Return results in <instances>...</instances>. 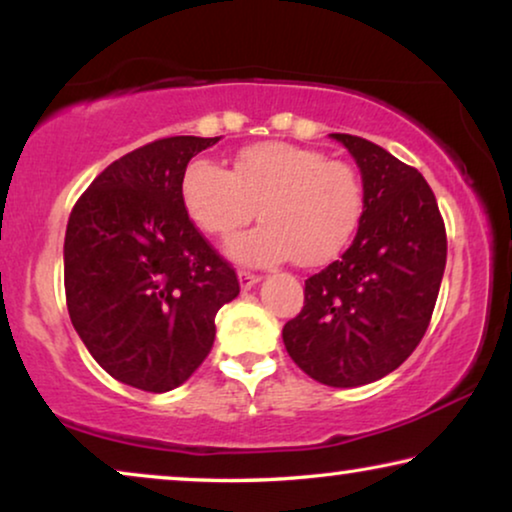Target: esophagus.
Masks as SVG:
<instances>
[{
  "label": "esophagus",
  "instance_id": "34e87169",
  "mask_svg": "<svg viewBox=\"0 0 512 512\" xmlns=\"http://www.w3.org/2000/svg\"><path fill=\"white\" fill-rule=\"evenodd\" d=\"M237 279H240L242 291L254 289V286H256L258 282H261V277L254 275V272H249V270H240V272H237Z\"/></svg>",
  "mask_w": 512,
  "mask_h": 512
}]
</instances>
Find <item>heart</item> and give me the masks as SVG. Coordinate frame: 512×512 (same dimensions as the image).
Wrapping results in <instances>:
<instances>
[{
	"label": "heart",
	"instance_id": "b5f03b06",
	"mask_svg": "<svg viewBox=\"0 0 512 512\" xmlns=\"http://www.w3.org/2000/svg\"><path fill=\"white\" fill-rule=\"evenodd\" d=\"M181 202L212 237L230 235L258 214L263 223L228 242L235 261L272 265L293 256L312 268L349 247L366 216L368 191L345 160L289 142H258L237 153L230 170L193 160L181 177Z\"/></svg>",
	"mask_w": 512,
	"mask_h": 512
}]
</instances>
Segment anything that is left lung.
<instances>
[{
	"label": "left lung",
	"instance_id": "1",
	"mask_svg": "<svg viewBox=\"0 0 512 512\" xmlns=\"http://www.w3.org/2000/svg\"><path fill=\"white\" fill-rule=\"evenodd\" d=\"M366 181L354 242L305 279V305L282 338L298 368L328 387H361L396 370L429 328L447 235L436 195L415 167L363 137L333 132Z\"/></svg>",
	"mask_w": 512,
	"mask_h": 512
}]
</instances>
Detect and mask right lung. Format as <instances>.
<instances>
[{"label": "right lung", "instance_id": "add662e5", "mask_svg": "<svg viewBox=\"0 0 512 512\" xmlns=\"http://www.w3.org/2000/svg\"><path fill=\"white\" fill-rule=\"evenodd\" d=\"M219 137H165L95 177L69 214V319L118 382L163 394L214 345V317L240 293L235 268L181 202L188 160Z\"/></svg>", "mask_w": 512, "mask_h": 512}]
</instances>
